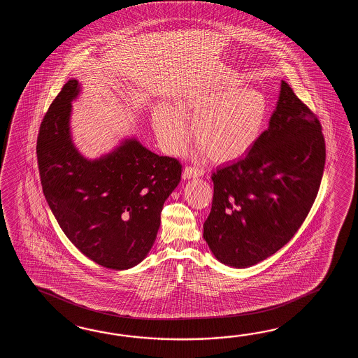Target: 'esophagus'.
Returning a JSON list of instances; mask_svg holds the SVG:
<instances>
[{"label": "esophagus", "mask_w": 358, "mask_h": 358, "mask_svg": "<svg viewBox=\"0 0 358 358\" xmlns=\"http://www.w3.org/2000/svg\"><path fill=\"white\" fill-rule=\"evenodd\" d=\"M205 174V170L198 168H190L187 166L182 171V179H190V178H199V176H203Z\"/></svg>", "instance_id": "obj_1"}]
</instances>
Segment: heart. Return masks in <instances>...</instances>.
Listing matches in <instances>:
<instances>
[{"mask_svg":"<svg viewBox=\"0 0 358 358\" xmlns=\"http://www.w3.org/2000/svg\"><path fill=\"white\" fill-rule=\"evenodd\" d=\"M268 105L264 93L242 83L217 85L207 91H190L176 106L159 105L153 111V128L161 145L176 152L189 131L196 150L219 162L243 157L265 129Z\"/></svg>","mask_w":358,"mask_h":358,"instance_id":"heart-1","label":"heart"}]
</instances>
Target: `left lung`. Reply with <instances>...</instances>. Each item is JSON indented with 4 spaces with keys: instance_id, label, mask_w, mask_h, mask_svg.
I'll use <instances>...</instances> for the list:
<instances>
[{
    "instance_id": "obj_1",
    "label": "left lung",
    "mask_w": 358,
    "mask_h": 358,
    "mask_svg": "<svg viewBox=\"0 0 358 358\" xmlns=\"http://www.w3.org/2000/svg\"><path fill=\"white\" fill-rule=\"evenodd\" d=\"M311 110L282 80L275 111L247 156L213 173L203 238L227 266H253L289 242L310 213L325 166Z\"/></svg>"
}]
</instances>
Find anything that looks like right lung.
<instances>
[{
  "label": "right lung",
  "mask_w": 358,
  "mask_h": 358,
  "mask_svg": "<svg viewBox=\"0 0 358 358\" xmlns=\"http://www.w3.org/2000/svg\"><path fill=\"white\" fill-rule=\"evenodd\" d=\"M80 91V83L70 79L41 124L42 188L62 231L84 256L107 268L127 270L151 251L182 165L136 137L124 138L99 159L84 157L70 129L71 102Z\"/></svg>",
  "instance_id": "1"
}]
</instances>
